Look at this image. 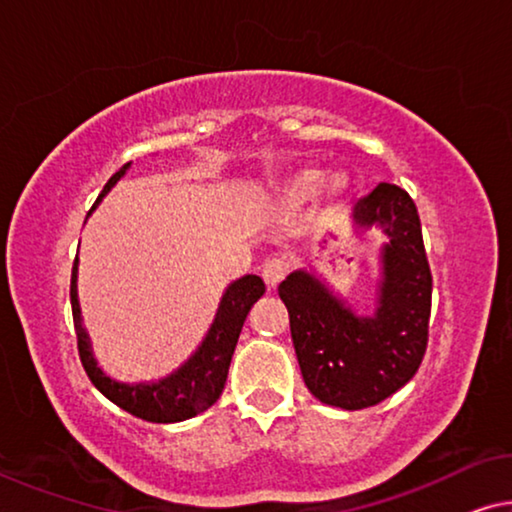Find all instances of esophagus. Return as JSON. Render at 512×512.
<instances>
[{
    "label": "esophagus",
    "mask_w": 512,
    "mask_h": 512,
    "mask_svg": "<svg viewBox=\"0 0 512 512\" xmlns=\"http://www.w3.org/2000/svg\"><path fill=\"white\" fill-rule=\"evenodd\" d=\"M287 275V264L282 259H266L262 266V278L266 282V287L275 289L282 282V278Z\"/></svg>",
    "instance_id": "obj_1"
}]
</instances>
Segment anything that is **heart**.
Returning a JSON list of instances; mask_svg holds the SVG:
<instances>
[{"mask_svg":"<svg viewBox=\"0 0 512 512\" xmlns=\"http://www.w3.org/2000/svg\"><path fill=\"white\" fill-rule=\"evenodd\" d=\"M323 180H326V173L319 168H303L298 170V173H294L289 177V180L285 182V186H282V193H285V198L289 205H305L307 200H312L316 193H319V189L323 186ZM348 186H351V180H348V175L344 173H337L332 180L328 182V198L330 200H339L346 196Z\"/></svg>","mask_w":512,"mask_h":512,"instance_id":"heart-1","label":"heart"}]
</instances>
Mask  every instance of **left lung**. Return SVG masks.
Instances as JSON below:
<instances>
[{"label":"left lung","mask_w":512,"mask_h":512,"mask_svg":"<svg viewBox=\"0 0 512 512\" xmlns=\"http://www.w3.org/2000/svg\"><path fill=\"white\" fill-rule=\"evenodd\" d=\"M355 234L380 230L373 314H358L319 275L294 271L278 294L289 310L300 373L310 392L342 410L371 408L415 376L426 353L433 278L412 198L378 184L353 209Z\"/></svg>","instance_id":"1"}]
</instances>
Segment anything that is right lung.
<instances>
[{"label":"right lung","mask_w":512,"mask_h":512,"mask_svg":"<svg viewBox=\"0 0 512 512\" xmlns=\"http://www.w3.org/2000/svg\"><path fill=\"white\" fill-rule=\"evenodd\" d=\"M127 166L118 170L111 177L95 200L93 209L100 205L102 198L118 184L120 177L127 173ZM91 209V212H93ZM77 264L72 266V280H70V303H72V319H75L77 330V346L79 358L84 369L91 378V383L107 396L111 403L123 408L129 415L152 421V424H175V421H184L200 415L207 408L218 401L223 394L227 371H230V362L234 355V346L239 342L243 321L259 298L264 296V282L259 275H243V278L234 280L218 303V310L214 316V323L209 326L205 339L196 348V353L186 360L182 367H177L166 378L152 380V383H120V380L111 378L97 367V360L93 355L91 337L84 328V319H81V307L77 298Z\"/></svg>","instance_id":"1"}]
</instances>
